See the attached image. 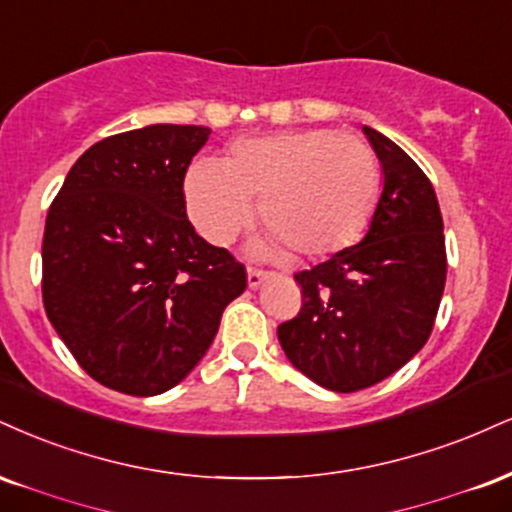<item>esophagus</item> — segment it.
Masks as SVG:
<instances>
[{
	"label": "esophagus",
	"mask_w": 512,
	"mask_h": 512,
	"mask_svg": "<svg viewBox=\"0 0 512 512\" xmlns=\"http://www.w3.org/2000/svg\"><path fill=\"white\" fill-rule=\"evenodd\" d=\"M267 279H269V272H262V269H248V286L250 288H260Z\"/></svg>",
	"instance_id": "esophagus-1"
}]
</instances>
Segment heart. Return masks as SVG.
Instances as JSON below:
<instances>
[{
	"label": "heart",
	"mask_w": 512,
	"mask_h": 512,
	"mask_svg": "<svg viewBox=\"0 0 512 512\" xmlns=\"http://www.w3.org/2000/svg\"><path fill=\"white\" fill-rule=\"evenodd\" d=\"M183 193L190 221L209 243L229 245L252 221V197H260L264 224L300 255L319 257L348 248L367 229L379 200V166L353 135L305 128L238 140L229 159H197ZM282 241L267 236L255 252L283 255Z\"/></svg>",
	"instance_id": "heart-1"
}]
</instances>
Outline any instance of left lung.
Segmentation results:
<instances>
[{
	"label": "left lung",
	"instance_id": "1",
	"mask_svg": "<svg viewBox=\"0 0 512 512\" xmlns=\"http://www.w3.org/2000/svg\"><path fill=\"white\" fill-rule=\"evenodd\" d=\"M384 174L365 238L295 274L298 317L276 334L295 369L336 393L391 377L427 343L446 286V240L434 186L400 147L362 126Z\"/></svg>",
	"mask_w": 512,
	"mask_h": 512
}]
</instances>
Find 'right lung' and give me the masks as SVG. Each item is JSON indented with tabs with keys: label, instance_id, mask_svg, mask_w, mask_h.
Here are the masks:
<instances>
[{
	"label": "right lung",
	"instance_id": "obj_1",
	"mask_svg": "<svg viewBox=\"0 0 512 512\" xmlns=\"http://www.w3.org/2000/svg\"><path fill=\"white\" fill-rule=\"evenodd\" d=\"M209 128L152 123L85 150L47 212L42 300L92 379L157 396L193 372L245 267L188 221L183 178Z\"/></svg>",
	"mask_w": 512,
	"mask_h": 512
}]
</instances>
